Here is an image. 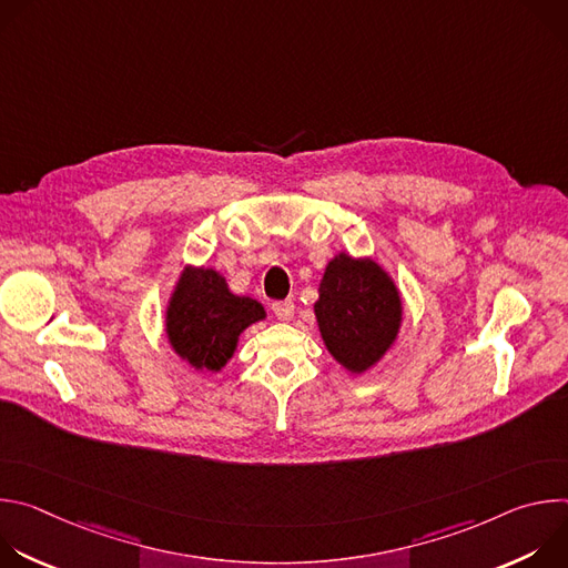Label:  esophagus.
Listing matches in <instances>:
<instances>
[{
    "instance_id": "obj_1",
    "label": "esophagus",
    "mask_w": 568,
    "mask_h": 568,
    "mask_svg": "<svg viewBox=\"0 0 568 568\" xmlns=\"http://www.w3.org/2000/svg\"><path fill=\"white\" fill-rule=\"evenodd\" d=\"M272 312L276 314V318L281 321H290L294 316V301L285 298V301H274L272 303Z\"/></svg>"
}]
</instances>
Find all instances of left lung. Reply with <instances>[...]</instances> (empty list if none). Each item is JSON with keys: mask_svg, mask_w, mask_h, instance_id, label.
<instances>
[{"mask_svg": "<svg viewBox=\"0 0 568 568\" xmlns=\"http://www.w3.org/2000/svg\"><path fill=\"white\" fill-rule=\"evenodd\" d=\"M314 312L333 357L348 371L364 373L393 344L402 303L379 265L339 254L323 274Z\"/></svg>", "mask_w": 568, "mask_h": 568, "instance_id": "8db88e82", "label": "left lung"}]
</instances>
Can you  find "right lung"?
<instances>
[{"label": "right lung", "mask_w": 568, "mask_h": 568, "mask_svg": "<svg viewBox=\"0 0 568 568\" xmlns=\"http://www.w3.org/2000/svg\"><path fill=\"white\" fill-rule=\"evenodd\" d=\"M263 316L258 301L231 294L217 272L186 270L169 305L166 331L191 366L220 371L233 355L237 335Z\"/></svg>", "instance_id": "1"}]
</instances>
